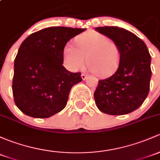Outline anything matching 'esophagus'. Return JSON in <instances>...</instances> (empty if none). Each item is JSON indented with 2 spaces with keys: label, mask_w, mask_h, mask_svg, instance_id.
I'll list each match as a JSON object with an SVG mask.
<instances>
[{
  "label": "esophagus",
  "mask_w": 160,
  "mask_h": 160,
  "mask_svg": "<svg viewBox=\"0 0 160 160\" xmlns=\"http://www.w3.org/2000/svg\"><path fill=\"white\" fill-rule=\"evenodd\" d=\"M81 77H82V79H83V80H86V79H87V75H86L85 73H82Z\"/></svg>",
  "instance_id": "1"
}]
</instances>
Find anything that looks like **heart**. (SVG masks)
<instances>
[{
    "label": "heart",
    "instance_id": "heart-1",
    "mask_svg": "<svg viewBox=\"0 0 160 160\" xmlns=\"http://www.w3.org/2000/svg\"><path fill=\"white\" fill-rule=\"evenodd\" d=\"M77 48L70 44L63 49V60L71 71H78L85 65L98 77H108L113 74L120 63V51L116 43L102 33L88 31L75 40Z\"/></svg>",
    "mask_w": 160,
    "mask_h": 160
}]
</instances>
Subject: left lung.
Segmentation results:
<instances>
[{
	"instance_id": "8db88e82",
	"label": "left lung",
	"mask_w": 160,
	"mask_h": 160,
	"mask_svg": "<svg viewBox=\"0 0 160 160\" xmlns=\"http://www.w3.org/2000/svg\"><path fill=\"white\" fill-rule=\"evenodd\" d=\"M95 30L110 38L120 51L119 67L109 78L99 80L94 92L97 107L109 115H124L139 108L149 90L151 56L146 43L132 32L118 27Z\"/></svg>"
}]
</instances>
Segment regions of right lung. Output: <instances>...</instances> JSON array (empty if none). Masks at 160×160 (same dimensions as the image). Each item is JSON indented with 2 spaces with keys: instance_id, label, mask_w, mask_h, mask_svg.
<instances>
[{
  "instance_id": "add662e5",
  "label": "right lung",
  "mask_w": 160,
  "mask_h": 160,
  "mask_svg": "<svg viewBox=\"0 0 160 160\" xmlns=\"http://www.w3.org/2000/svg\"><path fill=\"white\" fill-rule=\"evenodd\" d=\"M86 28L51 27L31 33L23 41L14 60L12 90L19 110L34 118H48L66 107L81 73L63 66V49Z\"/></svg>"
}]
</instances>
